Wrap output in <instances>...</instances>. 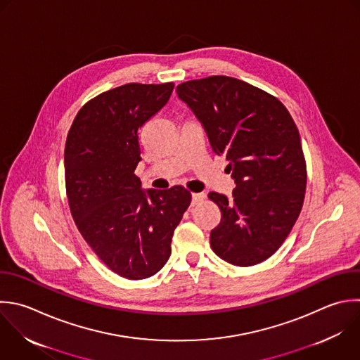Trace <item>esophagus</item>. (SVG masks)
Listing matches in <instances>:
<instances>
[{
    "label": "esophagus",
    "instance_id": "obj_1",
    "mask_svg": "<svg viewBox=\"0 0 360 360\" xmlns=\"http://www.w3.org/2000/svg\"><path fill=\"white\" fill-rule=\"evenodd\" d=\"M191 198H193V205H195V204H198L200 201H202L205 198V194L204 193H193Z\"/></svg>",
    "mask_w": 360,
    "mask_h": 360
}]
</instances>
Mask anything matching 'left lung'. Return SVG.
<instances>
[{
  "label": "left lung",
  "mask_w": 360,
  "mask_h": 360,
  "mask_svg": "<svg viewBox=\"0 0 360 360\" xmlns=\"http://www.w3.org/2000/svg\"><path fill=\"white\" fill-rule=\"evenodd\" d=\"M177 96L202 124L211 149L229 162L232 197L210 193L221 210L212 250L235 266L269 259L292 229L304 202L307 165L298 129L274 96L242 80L184 82Z\"/></svg>",
  "instance_id": "obj_1"
}]
</instances>
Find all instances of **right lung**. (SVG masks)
Here are the masks:
<instances>
[{
  "mask_svg": "<svg viewBox=\"0 0 360 360\" xmlns=\"http://www.w3.org/2000/svg\"><path fill=\"white\" fill-rule=\"evenodd\" d=\"M173 82L129 83L98 94L77 112L65 148L66 194L84 240L114 273L141 280L158 273L191 202L183 186L141 190L139 129L169 101Z\"/></svg>",
  "mask_w": 360,
  "mask_h": 360,
  "instance_id": "1",
  "label": "right lung"
}]
</instances>
